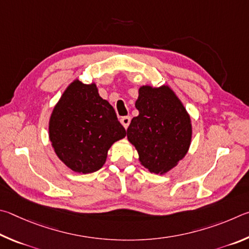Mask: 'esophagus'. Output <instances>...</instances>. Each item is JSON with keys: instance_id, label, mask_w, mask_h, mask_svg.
Wrapping results in <instances>:
<instances>
[{"instance_id": "esophagus-1", "label": "esophagus", "mask_w": 249, "mask_h": 249, "mask_svg": "<svg viewBox=\"0 0 249 249\" xmlns=\"http://www.w3.org/2000/svg\"><path fill=\"white\" fill-rule=\"evenodd\" d=\"M130 121H131V119H130V117H129V116H127V117H122V118H121V120H120L121 124L124 125V129H127V128L129 127Z\"/></svg>"}]
</instances>
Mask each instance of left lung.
Segmentation results:
<instances>
[{
	"label": "left lung",
	"instance_id": "1",
	"mask_svg": "<svg viewBox=\"0 0 249 249\" xmlns=\"http://www.w3.org/2000/svg\"><path fill=\"white\" fill-rule=\"evenodd\" d=\"M139 115L127 130L139 160L150 173L165 175L188 153L193 139L190 115L168 85L139 87Z\"/></svg>",
	"mask_w": 249,
	"mask_h": 249
}]
</instances>
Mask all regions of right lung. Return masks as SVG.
Here are the masks:
<instances>
[{
  "label": "right lung",
  "instance_id": "right-lung-1",
  "mask_svg": "<svg viewBox=\"0 0 249 249\" xmlns=\"http://www.w3.org/2000/svg\"><path fill=\"white\" fill-rule=\"evenodd\" d=\"M125 134L94 82L84 84L75 78L70 83L50 115L51 146L61 162L78 174L102 168L109 149Z\"/></svg>",
  "mask_w": 249,
  "mask_h": 249
}]
</instances>
